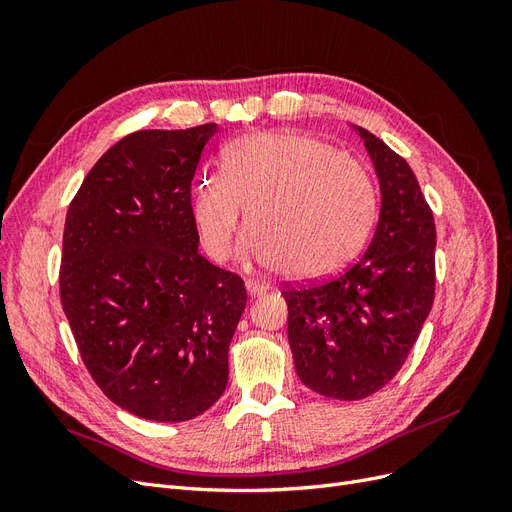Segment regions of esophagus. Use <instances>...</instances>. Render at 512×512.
<instances>
[{
	"instance_id": "esophagus-1",
	"label": "esophagus",
	"mask_w": 512,
	"mask_h": 512,
	"mask_svg": "<svg viewBox=\"0 0 512 512\" xmlns=\"http://www.w3.org/2000/svg\"><path fill=\"white\" fill-rule=\"evenodd\" d=\"M245 288H247V292L252 294V297H258V294L269 290L267 284H260V282H256V280H247V282H245Z\"/></svg>"
}]
</instances>
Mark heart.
I'll use <instances>...</instances> for the list:
<instances>
[{
  "label": "heart",
  "instance_id": "heart-1",
  "mask_svg": "<svg viewBox=\"0 0 512 512\" xmlns=\"http://www.w3.org/2000/svg\"><path fill=\"white\" fill-rule=\"evenodd\" d=\"M247 209L245 262L316 280L361 250L378 211L367 168L327 143L297 132L247 134L228 143L220 175H200L192 215L215 260L232 252Z\"/></svg>",
  "mask_w": 512,
  "mask_h": 512
}]
</instances>
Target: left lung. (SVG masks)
<instances>
[{
	"label": "left lung",
	"mask_w": 512,
	"mask_h": 512,
	"mask_svg": "<svg viewBox=\"0 0 512 512\" xmlns=\"http://www.w3.org/2000/svg\"><path fill=\"white\" fill-rule=\"evenodd\" d=\"M380 183V218L367 252L335 277L286 288L297 376L318 395H374L406 363L431 312L436 224L408 162L365 128Z\"/></svg>",
	"instance_id": "obj_1"
}]
</instances>
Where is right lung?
<instances>
[{"label": "right lung", "instance_id": "obj_1", "mask_svg": "<svg viewBox=\"0 0 512 512\" xmlns=\"http://www.w3.org/2000/svg\"><path fill=\"white\" fill-rule=\"evenodd\" d=\"M215 123L138 130L89 170L66 215L59 294L102 393L181 423L218 401L243 280L198 254L192 179Z\"/></svg>", "mask_w": 512, "mask_h": 512}]
</instances>
